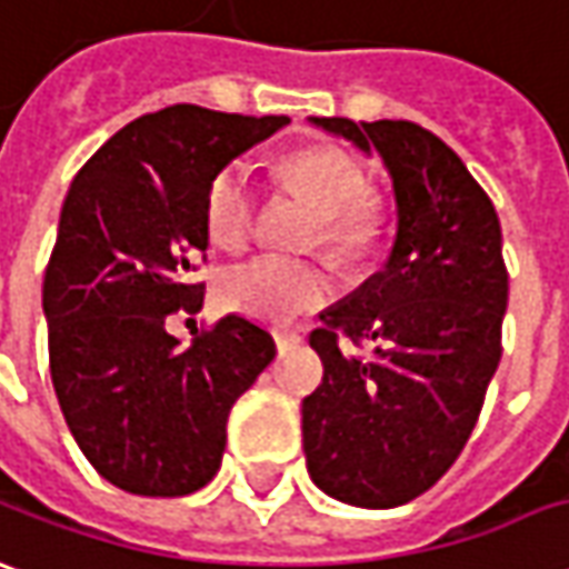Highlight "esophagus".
<instances>
[{
    "label": "esophagus",
    "instance_id": "1",
    "mask_svg": "<svg viewBox=\"0 0 569 569\" xmlns=\"http://www.w3.org/2000/svg\"><path fill=\"white\" fill-rule=\"evenodd\" d=\"M273 342H277V349L280 351H289V349H296L301 342V336L299 333H286V330H277L273 333Z\"/></svg>",
    "mask_w": 569,
    "mask_h": 569
}]
</instances>
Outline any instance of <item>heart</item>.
Returning <instances> with one entry per match:
<instances>
[{
	"instance_id": "obj_1",
	"label": "heart",
	"mask_w": 569,
	"mask_h": 569,
	"mask_svg": "<svg viewBox=\"0 0 569 569\" xmlns=\"http://www.w3.org/2000/svg\"><path fill=\"white\" fill-rule=\"evenodd\" d=\"M289 177L320 208L315 239L330 252L351 258L365 252L380 230V204L367 196L361 168L339 149H308L289 161ZM258 183L249 158L227 161L204 199V223L223 249H239L254 227ZM220 299L236 315L292 323L333 299V277L317 261L254 254L220 277Z\"/></svg>"
}]
</instances>
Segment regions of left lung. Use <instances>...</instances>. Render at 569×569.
<instances>
[{
	"instance_id": "obj_1",
	"label": "left lung",
	"mask_w": 569,
	"mask_h": 569,
	"mask_svg": "<svg viewBox=\"0 0 569 569\" xmlns=\"http://www.w3.org/2000/svg\"><path fill=\"white\" fill-rule=\"evenodd\" d=\"M315 127L377 152L396 196L382 270L327 308L311 349L323 382L301 401L317 489L358 508H398L458 461L501 361L508 270L501 223L463 161L411 121ZM367 338L370 356L351 345Z\"/></svg>"
}]
</instances>
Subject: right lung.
Listing matches in <instances>:
<instances>
[{"instance_id":"obj_1","label":"right lung","mask_w":569,"mask_h":569,"mask_svg":"<svg viewBox=\"0 0 569 569\" xmlns=\"http://www.w3.org/2000/svg\"><path fill=\"white\" fill-rule=\"evenodd\" d=\"M289 118L199 106L142 114L73 177L46 280L49 370L87 461L123 492L189 496L220 470L233 401L273 361V336L227 315L183 349L173 311H199L214 173Z\"/></svg>"}]
</instances>
